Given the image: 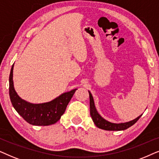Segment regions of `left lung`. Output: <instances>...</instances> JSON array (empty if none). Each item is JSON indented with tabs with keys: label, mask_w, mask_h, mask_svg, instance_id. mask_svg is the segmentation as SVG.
<instances>
[{
	"label": "left lung",
	"mask_w": 159,
	"mask_h": 159,
	"mask_svg": "<svg viewBox=\"0 0 159 159\" xmlns=\"http://www.w3.org/2000/svg\"><path fill=\"white\" fill-rule=\"evenodd\" d=\"M89 100H90V115L92 116V118L94 121V124L97 127L101 129L107 130V131H121L125 130L128 129L130 126L136 123L139 118L141 117L142 115H140L138 117L135 118V119L130 120V121L126 122V123H120V124H114V123H111L110 121H107L105 118H103L102 116L99 115L97 112L96 107L94 105V99L91 92L89 91Z\"/></svg>",
	"instance_id": "left-lung-1"
}]
</instances>
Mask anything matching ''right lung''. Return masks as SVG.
<instances>
[{
    "label": "right lung",
    "mask_w": 159,
    "mask_h": 159,
    "mask_svg": "<svg viewBox=\"0 0 159 159\" xmlns=\"http://www.w3.org/2000/svg\"><path fill=\"white\" fill-rule=\"evenodd\" d=\"M14 65L9 75V97L16 111L30 124L35 126H48L60 119L77 89L65 92L53 100L41 104H33L19 97L14 87Z\"/></svg>",
    "instance_id": "add662e5"
}]
</instances>
